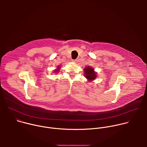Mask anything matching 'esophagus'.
I'll return each mask as SVG.
<instances>
[{"mask_svg": "<svg viewBox=\"0 0 147 147\" xmlns=\"http://www.w3.org/2000/svg\"><path fill=\"white\" fill-rule=\"evenodd\" d=\"M72 61H73V62H74V63H76L77 60H72Z\"/></svg>", "mask_w": 147, "mask_h": 147, "instance_id": "34e87169", "label": "esophagus"}]
</instances>
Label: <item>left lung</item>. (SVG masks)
<instances>
[{
    "instance_id": "8db88e82",
    "label": "left lung",
    "mask_w": 147,
    "mask_h": 147,
    "mask_svg": "<svg viewBox=\"0 0 147 147\" xmlns=\"http://www.w3.org/2000/svg\"><path fill=\"white\" fill-rule=\"evenodd\" d=\"M84 76L89 81H91L96 78V73L91 66H87L84 69Z\"/></svg>"
}]
</instances>
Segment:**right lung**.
<instances>
[{
  "label": "right lung",
  "instance_id": "1",
  "mask_svg": "<svg viewBox=\"0 0 147 147\" xmlns=\"http://www.w3.org/2000/svg\"><path fill=\"white\" fill-rule=\"evenodd\" d=\"M60 66H57V69L54 70V73H57V72H59V70H60Z\"/></svg>",
  "mask_w": 147,
  "mask_h": 147
}]
</instances>
